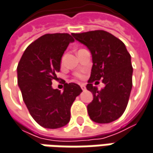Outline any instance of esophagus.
<instances>
[{"mask_svg":"<svg viewBox=\"0 0 153 153\" xmlns=\"http://www.w3.org/2000/svg\"><path fill=\"white\" fill-rule=\"evenodd\" d=\"M80 87H81V89L83 91H85V90H86V87H85V84H81Z\"/></svg>","mask_w":153,"mask_h":153,"instance_id":"obj_1","label":"esophagus"}]
</instances>
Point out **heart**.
I'll use <instances>...</instances> for the list:
<instances>
[{"instance_id": "heart-1", "label": "heart", "mask_w": 153, "mask_h": 153, "mask_svg": "<svg viewBox=\"0 0 153 153\" xmlns=\"http://www.w3.org/2000/svg\"><path fill=\"white\" fill-rule=\"evenodd\" d=\"M76 76L78 77V78H82V77H83V75H82L81 74H77Z\"/></svg>"}]
</instances>
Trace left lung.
Instances as JSON below:
<instances>
[{
  "label": "left lung",
  "mask_w": 153,
  "mask_h": 153,
  "mask_svg": "<svg viewBox=\"0 0 153 153\" xmlns=\"http://www.w3.org/2000/svg\"><path fill=\"white\" fill-rule=\"evenodd\" d=\"M72 35L86 45L92 56L86 88L92 93L93 100L87 106L88 114L96 123H111L122 116L128 105L132 89L131 56L124 43L107 31L94 30ZM101 78L105 87L99 91L93 83Z\"/></svg>",
  "instance_id": "8db88e82"
}]
</instances>
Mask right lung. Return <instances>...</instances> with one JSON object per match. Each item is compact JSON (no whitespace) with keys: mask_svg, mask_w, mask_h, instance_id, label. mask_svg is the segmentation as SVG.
Returning <instances> with one entry per match:
<instances>
[{"mask_svg":"<svg viewBox=\"0 0 153 153\" xmlns=\"http://www.w3.org/2000/svg\"><path fill=\"white\" fill-rule=\"evenodd\" d=\"M74 39L68 34H46L24 51L17 68L18 84L33 119L46 129H57L70 120V108L82 92L74 83H65L63 91L51 87L60 71L62 56Z\"/></svg>","mask_w":153,"mask_h":153,"instance_id":"obj_1","label":"right lung"}]
</instances>
